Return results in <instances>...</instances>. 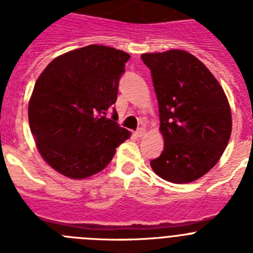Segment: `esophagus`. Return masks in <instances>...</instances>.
<instances>
[{"mask_svg": "<svg viewBox=\"0 0 253 253\" xmlns=\"http://www.w3.org/2000/svg\"><path fill=\"white\" fill-rule=\"evenodd\" d=\"M146 133H147L146 128H139L137 131H135V135H137V137H143Z\"/></svg>", "mask_w": 253, "mask_h": 253, "instance_id": "1", "label": "esophagus"}]
</instances>
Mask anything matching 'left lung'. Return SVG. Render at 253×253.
I'll use <instances>...</instances> for the list:
<instances>
[{
	"label": "left lung",
	"mask_w": 253,
	"mask_h": 253,
	"mask_svg": "<svg viewBox=\"0 0 253 253\" xmlns=\"http://www.w3.org/2000/svg\"><path fill=\"white\" fill-rule=\"evenodd\" d=\"M165 146L151 167L161 178L187 184L215 166L232 133L227 96L213 73L185 50L146 53Z\"/></svg>",
	"instance_id": "obj_1"
}]
</instances>
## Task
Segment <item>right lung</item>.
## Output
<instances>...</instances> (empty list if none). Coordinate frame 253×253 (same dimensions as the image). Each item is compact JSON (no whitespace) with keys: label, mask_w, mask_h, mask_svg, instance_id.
Here are the masks:
<instances>
[{"label":"right lung","mask_w":253,"mask_h":253,"mask_svg":"<svg viewBox=\"0 0 253 253\" xmlns=\"http://www.w3.org/2000/svg\"><path fill=\"white\" fill-rule=\"evenodd\" d=\"M130 55L105 45H87L59 55L35 82L29 124L42 157L73 180L109 165L130 131L107 113L118 99L119 80Z\"/></svg>","instance_id":"add662e5"}]
</instances>
